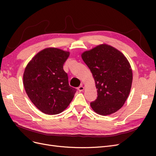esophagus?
<instances>
[{"label": "esophagus", "mask_w": 156, "mask_h": 156, "mask_svg": "<svg viewBox=\"0 0 156 156\" xmlns=\"http://www.w3.org/2000/svg\"><path fill=\"white\" fill-rule=\"evenodd\" d=\"M84 87L83 85H81V86H80V87L78 88V90H79V92H82V91L84 90Z\"/></svg>", "instance_id": "34e87169"}]
</instances>
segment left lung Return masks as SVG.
I'll return each instance as SVG.
<instances>
[{
  "label": "left lung",
  "instance_id": "left-lung-1",
  "mask_svg": "<svg viewBox=\"0 0 156 156\" xmlns=\"http://www.w3.org/2000/svg\"><path fill=\"white\" fill-rule=\"evenodd\" d=\"M81 57L91 71L98 91L92 108L102 116L116 112L131 91L133 72L129 61L119 50L105 44L83 52Z\"/></svg>",
  "mask_w": 156,
  "mask_h": 156
}]
</instances>
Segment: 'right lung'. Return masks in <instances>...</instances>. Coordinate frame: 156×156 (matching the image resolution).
Masks as SVG:
<instances>
[{"instance_id": "add662e5", "label": "right lung", "mask_w": 156, "mask_h": 156, "mask_svg": "<svg viewBox=\"0 0 156 156\" xmlns=\"http://www.w3.org/2000/svg\"><path fill=\"white\" fill-rule=\"evenodd\" d=\"M69 52L48 48L38 52L25 67L23 86L30 101L47 115L64 111L72 101L76 89L70 87L63 65Z\"/></svg>"}]
</instances>
